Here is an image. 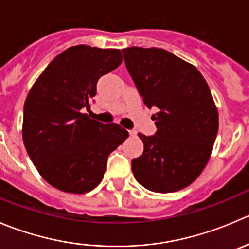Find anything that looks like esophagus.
<instances>
[{
	"instance_id": "esophagus-1",
	"label": "esophagus",
	"mask_w": 249,
	"mask_h": 249,
	"mask_svg": "<svg viewBox=\"0 0 249 249\" xmlns=\"http://www.w3.org/2000/svg\"><path fill=\"white\" fill-rule=\"evenodd\" d=\"M129 134L130 136H136V131L135 130H129Z\"/></svg>"
}]
</instances>
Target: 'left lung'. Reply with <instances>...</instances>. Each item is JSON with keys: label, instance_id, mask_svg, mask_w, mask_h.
I'll return each mask as SVG.
<instances>
[{"label": "left lung", "instance_id": "1", "mask_svg": "<svg viewBox=\"0 0 249 249\" xmlns=\"http://www.w3.org/2000/svg\"><path fill=\"white\" fill-rule=\"evenodd\" d=\"M125 66L148 108L157 131L139 134L143 153L132 159L135 178L159 194L182 190L203 171L219 127L211 90L196 67L161 48L123 50Z\"/></svg>", "mask_w": 249, "mask_h": 249}]
</instances>
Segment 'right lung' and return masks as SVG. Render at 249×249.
I'll return each instance as SVG.
<instances>
[{
    "label": "right lung",
    "instance_id": "right-lung-1",
    "mask_svg": "<svg viewBox=\"0 0 249 249\" xmlns=\"http://www.w3.org/2000/svg\"><path fill=\"white\" fill-rule=\"evenodd\" d=\"M114 48L86 45L58 54L31 88L23 118V141L40 175L60 191L86 194L102 181L108 156L129 136L119 124L84 114L101 76L120 66Z\"/></svg>",
    "mask_w": 249,
    "mask_h": 249
}]
</instances>
